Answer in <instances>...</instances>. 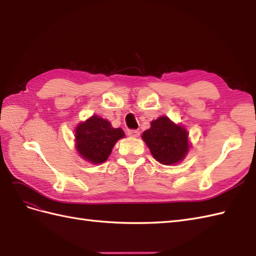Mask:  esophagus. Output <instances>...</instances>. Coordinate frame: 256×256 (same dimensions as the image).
I'll return each instance as SVG.
<instances>
[{
  "mask_svg": "<svg viewBox=\"0 0 256 256\" xmlns=\"http://www.w3.org/2000/svg\"><path fill=\"white\" fill-rule=\"evenodd\" d=\"M128 135L130 136V138H138L140 132H138V130H128Z\"/></svg>",
  "mask_w": 256,
  "mask_h": 256,
  "instance_id": "obj_1",
  "label": "esophagus"
}]
</instances>
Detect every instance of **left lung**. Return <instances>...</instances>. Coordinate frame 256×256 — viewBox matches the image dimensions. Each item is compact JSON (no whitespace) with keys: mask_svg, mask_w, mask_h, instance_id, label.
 <instances>
[{"mask_svg":"<svg viewBox=\"0 0 256 256\" xmlns=\"http://www.w3.org/2000/svg\"><path fill=\"white\" fill-rule=\"evenodd\" d=\"M142 138L150 148L152 157L160 164L170 166L182 162L188 152V134L182 126L168 116H160L150 123Z\"/></svg>","mask_w":256,"mask_h":256,"instance_id":"1","label":"left lung"}]
</instances>
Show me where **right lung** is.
<instances>
[{"label":"right lung","mask_w":256,"mask_h":256,"mask_svg":"<svg viewBox=\"0 0 256 256\" xmlns=\"http://www.w3.org/2000/svg\"><path fill=\"white\" fill-rule=\"evenodd\" d=\"M124 136L126 134L122 128H112L109 121L92 116L76 128V150L88 162L94 164L104 162L116 142Z\"/></svg>","instance_id":"right-lung-1"}]
</instances>
